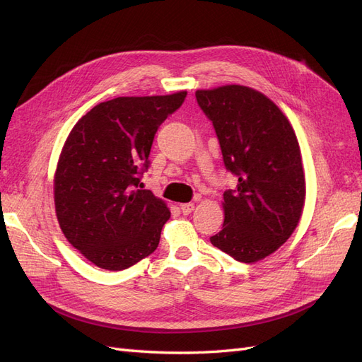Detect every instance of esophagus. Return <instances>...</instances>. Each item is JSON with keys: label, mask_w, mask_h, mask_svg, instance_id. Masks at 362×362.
<instances>
[{"label": "esophagus", "mask_w": 362, "mask_h": 362, "mask_svg": "<svg viewBox=\"0 0 362 362\" xmlns=\"http://www.w3.org/2000/svg\"><path fill=\"white\" fill-rule=\"evenodd\" d=\"M193 208H194V204H192V202L180 205V210L182 211V214H190L193 211Z\"/></svg>", "instance_id": "esophagus-1"}]
</instances>
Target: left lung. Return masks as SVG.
<instances>
[{
    "instance_id": "left-lung-1",
    "label": "left lung",
    "mask_w": 362,
    "mask_h": 362,
    "mask_svg": "<svg viewBox=\"0 0 362 362\" xmlns=\"http://www.w3.org/2000/svg\"><path fill=\"white\" fill-rule=\"evenodd\" d=\"M211 120L225 168L238 177L223 193L222 231L213 246L242 262H257L287 242L305 205V172L290 120L266 95L240 84L196 90Z\"/></svg>"
}]
</instances>
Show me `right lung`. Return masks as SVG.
I'll use <instances>...</instances> for the list:
<instances>
[{"instance_id":"obj_1","label":"right lung","mask_w":362,"mask_h":362,"mask_svg":"<svg viewBox=\"0 0 362 362\" xmlns=\"http://www.w3.org/2000/svg\"><path fill=\"white\" fill-rule=\"evenodd\" d=\"M119 96L74 125L54 175L57 221L68 242L95 266L124 270L151 255L169 221L166 202L144 190L140 175L158 127L185 100Z\"/></svg>"}]
</instances>
